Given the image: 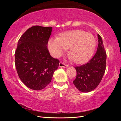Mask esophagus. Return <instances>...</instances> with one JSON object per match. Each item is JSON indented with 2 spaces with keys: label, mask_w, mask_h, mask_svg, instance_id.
I'll return each mask as SVG.
<instances>
[{
  "label": "esophagus",
  "mask_w": 121,
  "mask_h": 121,
  "mask_svg": "<svg viewBox=\"0 0 121 121\" xmlns=\"http://www.w3.org/2000/svg\"><path fill=\"white\" fill-rule=\"evenodd\" d=\"M59 67H60V68H67V67H68V65H65V63L62 62H60L59 63Z\"/></svg>",
  "instance_id": "esophagus-1"
}]
</instances>
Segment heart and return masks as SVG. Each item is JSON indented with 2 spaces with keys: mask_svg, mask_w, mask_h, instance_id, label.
<instances>
[{
  "mask_svg": "<svg viewBox=\"0 0 121 121\" xmlns=\"http://www.w3.org/2000/svg\"><path fill=\"white\" fill-rule=\"evenodd\" d=\"M95 46V37L82 30L65 32L58 38L51 39L48 45L51 54L56 58L61 56L65 48H69V57L78 64L89 60L93 54Z\"/></svg>",
  "mask_w": 121,
  "mask_h": 121,
  "instance_id": "obj_1",
  "label": "heart"
}]
</instances>
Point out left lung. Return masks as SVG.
<instances>
[{
	"instance_id": "1",
	"label": "left lung",
	"mask_w": 121,
	"mask_h": 121,
	"mask_svg": "<svg viewBox=\"0 0 121 121\" xmlns=\"http://www.w3.org/2000/svg\"><path fill=\"white\" fill-rule=\"evenodd\" d=\"M98 38L97 51L93 58L84 65L75 67L77 75L73 83L82 92H89L95 90L105 72L107 56L102 39L99 34Z\"/></svg>"
}]
</instances>
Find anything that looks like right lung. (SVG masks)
<instances>
[{"instance_id":"1","label":"right lung","mask_w":121,"mask_h":121,"mask_svg":"<svg viewBox=\"0 0 121 121\" xmlns=\"http://www.w3.org/2000/svg\"><path fill=\"white\" fill-rule=\"evenodd\" d=\"M52 28L32 26L20 37L15 53V64L20 79L34 90L50 83L59 61L50 54L47 44Z\"/></svg>"}]
</instances>
